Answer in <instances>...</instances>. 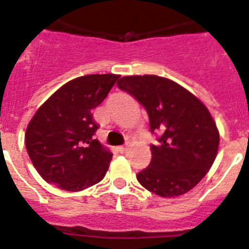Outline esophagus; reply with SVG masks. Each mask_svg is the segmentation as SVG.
Here are the masks:
<instances>
[{"label": "esophagus", "instance_id": "1", "mask_svg": "<svg viewBox=\"0 0 249 249\" xmlns=\"http://www.w3.org/2000/svg\"><path fill=\"white\" fill-rule=\"evenodd\" d=\"M118 151H120L121 153H124V152L127 151V146H120L118 147Z\"/></svg>", "mask_w": 249, "mask_h": 249}]
</instances>
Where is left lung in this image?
Returning <instances> with one entry per match:
<instances>
[{"label":"left lung","mask_w":249,"mask_h":249,"mask_svg":"<svg viewBox=\"0 0 249 249\" xmlns=\"http://www.w3.org/2000/svg\"><path fill=\"white\" fill-rule=\"evenodd\" d=\"M117 86L146 108L151 132L158 136V143L151 144V163L137 173L138 182L160 197L192 190L218 151L219 133L210 111L190 91L163 77L126 76Z\"/></svg>","instance_id":"obj_1"}]
</instances>
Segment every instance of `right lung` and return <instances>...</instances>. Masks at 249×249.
<instances>
[{
	"label": "right lung",
	"mask_w": 249,
	"mask_h": 249,
	"mask_svg": "<svg viewBox=\"0 0 249 249\" xmlns=\"http://www.w3.org/2000/svg\"><path fill=\"white\" fill-rule=\"evenodd\" d=\"M118 74L77 77L43 103L26 129L27 153L39 176L63 191L77 192L102 181L112 153L94 140L93 109Z\"/></svg>",
	"instance_id": "right-lung-1"
}]
</instances>
